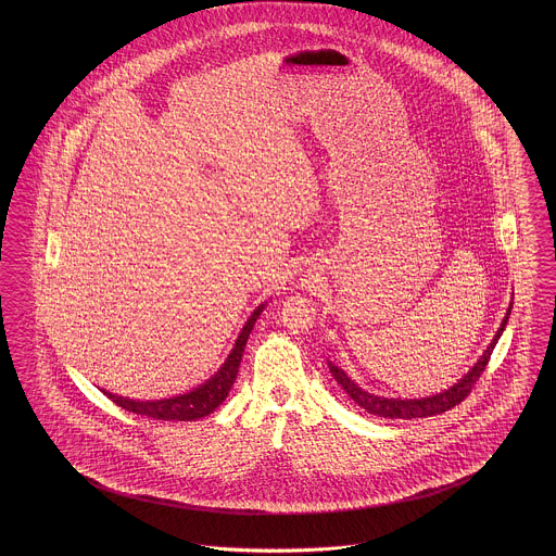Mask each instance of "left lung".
Returning a JSON list of instances; mask_svg holds the SVG:
<instances>
[{
	"label": "left lung",
	"mask_w": 556,
	"mask_h": 556,
	"mask_svg": "<svg viewBox=\"0 0 556 556\" xmlns=\"http://www.w3.org/2000/svg\"><path fill=\"white\" fill-rule=\"evenodd\" d=\"M511 303L514 302H509V307H507V312H505L500 330L495 332V337L489 342L488 351L479 356V361L472 365L465 377H460V379L456 381L455 386H451V388L444 389V391H440V393H434V395L420 397V400L381 397V395H375V393H369V391L358 388L353 379H351L344 370L340 369V367H337L332 361H328V367H330V372L334 375L338 386L351 395V400H354V404L361 405V407L367 409L369 414H375V416H379V418H402V420L437 416V414H442V412H446V409H451V407L460 404V402L469 395L472 386L477 383V379L481 377V372L488 367L489 356L493 353L497 340L504 334L505 326H507V320H509V314H511Z\"/></svg>",
	"instance_id": "1"
}]
</instances>
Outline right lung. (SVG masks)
<instances>
[{
	"label": "right lung",
	"mask_w": 556,
	"mask_h": 556,
	"mask_svg": "<svg viewBox=\"0 0 556 556\" xmlns=\"http://www.w3.org/2000/svg\"><path fill=\"white\" fill-rule=\"evenodd\" d=\"M267 303H261L247 324L242 326L240 334L236 338L235 349L228 354V358L224 361V365L219 367L218 372L214 377H210L205 383L200 388L191 389L187 393H179L175 397H167V400H128L122 397L116 393H110L105 389L103 395H108L114 404L138 414V416H147V418H154V420H177V421H191L200 420L210 416L212 412H216L218 407L230 393V389L235 386L236 375H238V367L242 361V353L247 346V340L251 337L254 321L258 320V316L263 314Z\"/></svg>",
	"instance_id": "1"
}]
</instances>
